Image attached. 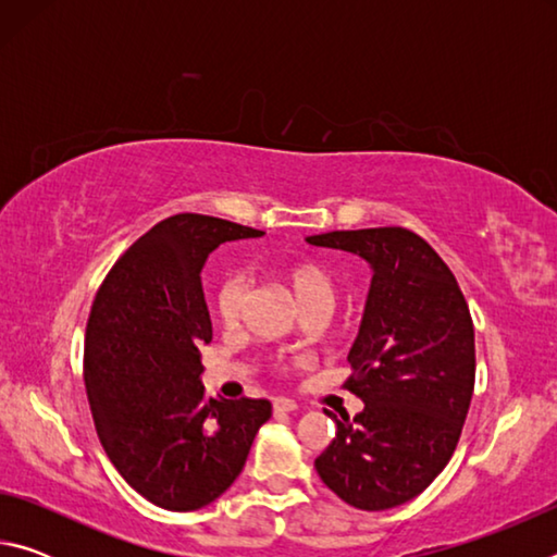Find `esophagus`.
<instances>
[{
    "instance_id": "obj_1",
    "label": "esophagus",
    "mask_w": 557,
    "mask_h": 557,
    "mask_svg": "<svg viewBox=\"0 0 557 557\" xmlns=\"http://www.w3.org/2000/svg\"><path fill=\"white\" fill-rule=\"evenodd\" d=\"M272 410H275V414L295 412L297 410V403L289 400V398H275V400H272Z\"/></svg>"
}]
</instances>
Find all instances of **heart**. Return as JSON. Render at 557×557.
<instances>
[{"label": "heart", "mask_w": 557, "mask_h": 557, "mask_svg": "<svg viewBox=\"0 0 557 557\" xmlns=\"http://www.w3.org/2000/svg\"><path fill=\"white\" fill-rule=\"evenodd\" d=\"M282 280L295 295L299 309L305 307H329L334 305V280L317 262H297L282 270ZM250 280L245 272H231L225 275L219 292H215V312L225 326H235L243 314L245 297H248Z\"/></svg>", "instance_id": "b5f03b06"}]
</instances>
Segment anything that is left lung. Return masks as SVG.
I'll list each match as a JSON object with an SVG mask.
<instances>
[{
  "label": "left lung",
  "mask_w": 557,
  "mask_h": 557,
  "mask_svg": "<svg viewBox=\"0 0 557 557\" xmlns=\"http://www.w3.org/2000/svg\"><path fill=\"white\" fill-rule=\"evenodd\" d=\"M373 270L346 388L363 400L314 467L348 506L385 511L435 482L455 451L474 393V324L451 270L408 228L309 235Z\"/></svg>",
  "instance_id": "left-lung-1"
}]
</instances>
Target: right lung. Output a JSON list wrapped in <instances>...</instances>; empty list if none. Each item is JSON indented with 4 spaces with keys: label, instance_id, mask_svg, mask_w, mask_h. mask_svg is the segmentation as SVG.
<instances>
[{
    "label": "right lung",
    "instance_id": "add662e5",
    "mask_svg": "<svg viewBox=\"0 0 557 557\" xmlns=\"http://www.w3.org/2000/svg\"><path fill=\"white\" fill-rule=\"evenodd\" d=\"M262 231L213 215L157 223L108 272L86 329L83 375L98 437L122 479L166 511L215 502L245 467L270 400L206 398L213 338L201 270L221 243Z\"/></svg>",
    "mask_w": 557,
    "mask_h": 557
}]
</instances>
